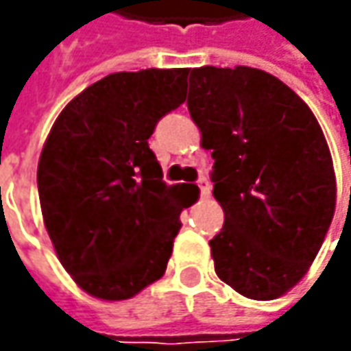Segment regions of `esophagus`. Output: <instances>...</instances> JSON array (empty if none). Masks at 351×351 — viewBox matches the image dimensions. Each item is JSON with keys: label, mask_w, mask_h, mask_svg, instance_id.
<instances>
[{"label": "esophagus", "mask_w": 351, "mask_h": 351, "mask_svg": "<svg viewBox=\"0 0 351 351\" xmlns=\"http://www.w3.org/2000/svg\"><path fill=\"white\" fill-rule=\"evenodd\" d=\"M197 185H199V189H201V197H203V199L210 195V183L207 182L205 178H203V180H199Z\"/></svg>", "instance_id": "34e87169"}]
</instances>
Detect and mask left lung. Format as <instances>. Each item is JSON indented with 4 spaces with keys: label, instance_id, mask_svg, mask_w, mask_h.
<instances>
[{
    "label": "left lung",
    "instance_id": "1",
    "mask_svg": "<svg viewBox=\"0 0 351 351\" xmlns=\"http://www.w3.org/2000/svg\"><path fill=\"white\" fill-rule=\"evenodd\" d=\"M187 109L224 210L209 242L215 271L248 299H277L308 271L334 217L324 132L293 89L248 66L191 70Z\"/></svg>",
    "mask_w": 351,
    "mask_h": 351
}]
</instances>
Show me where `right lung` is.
<instances>
[{
	"label": "right lung",
	"mask_w": 351,
	"mask_h": 351,
	"mask_svg": "<svg viewBox=\"0 0 351 351\" xmlns=\"http://www.w3.org/2000/svg\"><path fill=\"white\" fill-rule=\"evenodd\" d=\"M189 68L117 72L68 103L43 146L36 183L47 232L88 295L125 301L164 276L183 183L166 185L148 146L156 123L187 95Z\"/></svg>",
	"instance_id": "right-lung-1"
}]
</instances>
